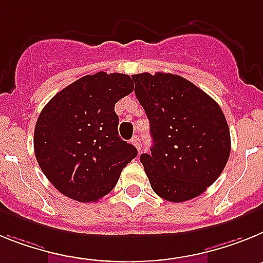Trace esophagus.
Returning <instances> with one entry per match:
<instances>
[{"mask_svg":"<svg viewBox=\"0 0 263 263\" xmlns=\"http://www.w3.org/2000/svg\"><path fill=\"white\" fill-rule=\"evenodd\" d=\"M132 144L138 148V151L141 149V138L139 135H135L134 138H132Z\"/></svg>","mask_w":263,"mask_h":263,"instance_id":"1","label":"esophagus"}]
</instances>
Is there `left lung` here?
<instances>
[{
    "instance_id": "1",
    "label": "left lung",
    "mask_w": 263,
    "mask_h": 263,
    "mask_svg": "<svg viewBox=\"0 0 263 263\" xmlns=\"http://www.w3.org/2000/svg\"><path fill=\"white\" fill-rule=\"evenodd\" d=\"M132 79L154 139L151 154L140 156L151 186L172 202L197 197L229 159L230 131L222 109L179 75L143 72Z\"/></svg>"
}]
</instances>
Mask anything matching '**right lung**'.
I'll return each instance as SVG.
<instances>
[{
  "label": "right lung",
  "instance_id": "obj_1",
  "mask_svg": "<svg viewBox=\"0 0 263 263\" xmlns=\"http://www.w3.org/2000/svg\"><path fill=\"white\" fill-rule=\"evenodd\" d=\"M134 91L129 75L99 71L59 91L41 111L34 152L62 195L95 202L115 188L138 151L119 138L115 104Z\"/></svg>",
  "mask_w": 263,
  "mask_h": 263
}]
</instances>
